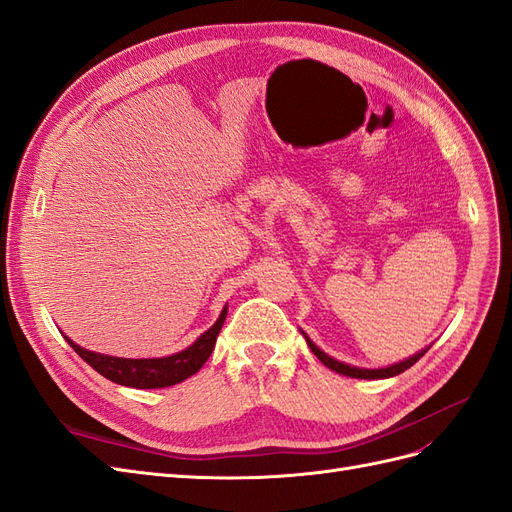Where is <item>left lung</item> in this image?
Listing matches in <instances>:
<instances>
[{
  "instance_id": "obj_1",
  "label": "left lung",
  "mask_w": 512,
  "mask_h": 512,
  "mask_svg": "<svg viewBox=\"0 0 512 512\" xmlns=\"http://www.w3.org/2000/svg\"><path fill=\"white\" fill-rule=\"evenodd\" d=\"M303 333V331H301ZM303 337H305V342H307V346L312 348V352L318 356V359L322 361V365H327L329 369H333V371H337V374H342V376H350V378H361V380H382V378H393V376H399L401 371H406V369H410L418 359H421V356L429 350V346L427 348H423L421 352H416V354H412L410 359H406V361H399V363H393V365H389V367H380V369H365V367H354V365H348V363H342V361H337V359H333V356H329L327 352H322L312 339H309L305 333H303Z\"/></svg>"
}]
</instances>
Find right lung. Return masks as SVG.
Returning a JSON list of instances; mask_svg holds the SVG:
<instances>
[{
  "label": "right lung",
  "instance_id": "right-lung-1",
  "mask_svg": "<svg viewBox=\"0 0 512 512\" xmlns=\"http://www.w3.org/2000/svg\"><path fill=\"white\" fill-rule=\"evenodd\" d=\"M228 314V305H224L220 318L215 320L211 329L200 335L192 346L170 356H160V359H121V356H108L100 352H91L74 344L70 337L66 342L74 348V352L94 367L98 374L117 382L121 386H132V389H164L183 382L185 378L194 376L196 371L207 363L215 348L222 324Z\"/></svg>",
  "mask_w": 512,
  "mask_h": 512
}]
</instances>
